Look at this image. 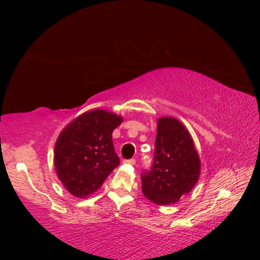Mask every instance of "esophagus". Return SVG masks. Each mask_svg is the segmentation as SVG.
Segmentation results:
<instances>
[{"label": "esophagus", "mask_w": 260, "mask_h": 260, "mask_svg": "<svg viewBox=\"0 0 260 260\" xmlns=\"http://www.w3.org/2000/svg\"><path fill=\"white\" fill-rule=\"evenodd\" d=\"M124 164H128V165H136V159H128L123 160Z\"/></svg>", "instance_id": "34e87169"}]
</instances>
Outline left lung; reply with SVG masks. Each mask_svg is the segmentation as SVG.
Listing matches in <instances>:
<instances>
[{
  "mask_svg": "<svg viewBox=\"0 0 260 260\" xmlns=\"http://www.w3.org/2000/svg\"><path fill=\"white\" fill-rule=\"evenodd\" d=\"M201 175V160L192 137L180 121H157L153 164L142 174L143 194L157 205H168L187 194Z\"/></svg>",
  "mask_w": 260,
  "mask_h": 260,
  "instance_id": "1",
  "label": "left lung"
}]
</instances>
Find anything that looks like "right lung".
<instances>
[{
    "instance_id": "add662e5",
    "label": "right lung",
    "mask_w": 260,
    "mask_h": 260,
    "mask_svg": "<svg viewBox=\"0 0 260 260\" xmlns=\"http://www.w3.org/2000/svg\"><path fill=\"white\" fill-rule=\"evenodd\" d=\"M121 122V116L92 110L73 120L59 134L55 144V169L71 194L78 198L92 194L120 165L112 132Z\"/></svg>"
}]
</instances>
